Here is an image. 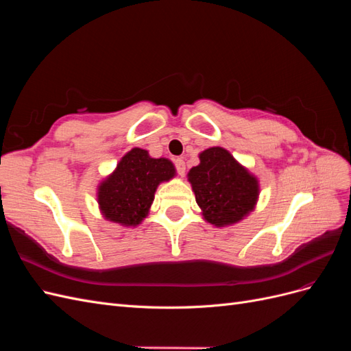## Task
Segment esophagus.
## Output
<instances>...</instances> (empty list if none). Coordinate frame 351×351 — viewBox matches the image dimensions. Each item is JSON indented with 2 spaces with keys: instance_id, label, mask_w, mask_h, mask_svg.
I'll return each mask as SVG.
<instances>
[{
  "instance_id": "1",
  "label": "esophagus",
  "mask_w": 351,
  "mask_h": 351,
  "mask_svg": "<svg viewBox=\"0 0 351 351\" xmlns=\"http://www.w3.org/2000/svg\"><path fill=\"white\" fill-rule=\"evenodd\" d=\"M174 165H176L177 173H178L180 176H184V173H186V162H184V159L177 158L176 161H174Z\"/></svg>"
}]
</instances>
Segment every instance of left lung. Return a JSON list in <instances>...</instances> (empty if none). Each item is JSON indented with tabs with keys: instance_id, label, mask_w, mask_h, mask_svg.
I'll return each mask as SVG.
<instances>
[{
	"instance_id": "8db88e82",
	"label": "left lung",
	"mask_w": 351,
	"mask_h": 351,
	"mask_svg": "<svg viewBox=\"0 0 351 351\" xmlns=\"http://www.w3.org/2000/svg\"><path fill=\"white\" fill-rule=\"evenodd\" d=\"M199 158L200 164L190 169L189 182L205 219L227 226L246 217L258 199V180L222 147H209Z\"/></svg>"
}]
</instances>
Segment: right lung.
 <instances>
[{
  "label": "right lung",
  "instance_id": "obj_1",
  "mask_svg": "<svg viewBox=\"0 0 351 351\" xmlns=\"http://www.w3.org/2000/svg\"><path fill=\"white\" fill-rule=\"evenodd\" d=\"M173 177L171 161L151 158L146 151L134 147L99 187L102 214L110 221L137 226L147 215L158 184Z\"/></svg>",
  "mask_w": 351,
  "mask_h": 351
}]
</instances>
